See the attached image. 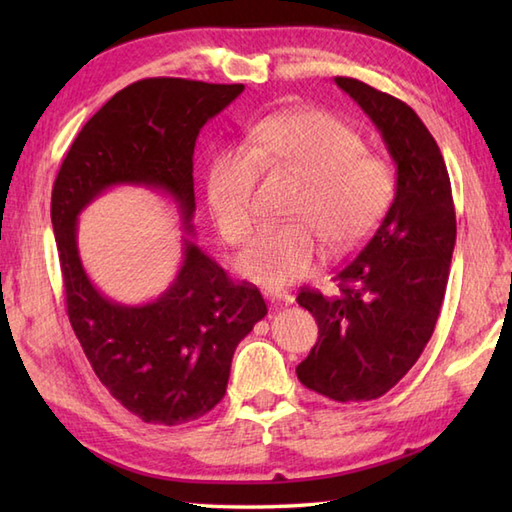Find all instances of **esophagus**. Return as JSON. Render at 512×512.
<instances>
[{
  "label": "esophagus",
  "instance_id": "1",
  "mask_svg": "<svg viewBox=\"0 0 512 512\" xmlns=\"http://www.w3.org/2000/svg\"><path fill=\"white\" fill-rule=\"evenodd\" d=\"M264 297L266 299H270V301H273V303H292V301H295V297H292L290 295V292H286V290H264Z\"/></svg>",
  "mask_w": 512,
  "mask_h": 512
}]
</instances>
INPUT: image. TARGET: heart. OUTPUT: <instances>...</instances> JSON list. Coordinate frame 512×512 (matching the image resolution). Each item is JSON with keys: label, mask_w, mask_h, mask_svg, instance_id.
Returning a JSON list of instances; mask_svg holds the SVG:
<instances>
[{"label": "heart", "mask_w": 512, "mask_h": 512, "mask_svg": "<svg viewBox=\"0 0 512 512\" xmlns=\"http://www.w3.org/2000/svg\"><path fill=\"white\" fill-rule=\"evenodd\" d=\"M262 160L308 178L295 209L297 224L259 231L237 257V273L264 288H284L323 262V236L336 250L354 248L383 220L394 198V173L365 151V140L321 110L279 112L253 132V147L237 145L211 162L206 195L220 233L242 244L259 220L257 180Z\"/></svg>", "instance_id": "heart-1"}]
</instances>
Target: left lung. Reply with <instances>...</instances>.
Segmentation results:
<instances>
[{
    "label": "left lung",
    "mask_w": 512,
    "mask_h": 512,
    "mask_svg": "<svg viewBox=\"0 0 512 512\" xmlns=\"http://www.w3.org/2000/svg\"><path fill=\"white\" fill-rule=\"evenodd\" d=\"M334 83L383 136L396 193L374 235L336 273L341 295L299 292L319 339L297 376L330 400L363 402L387 394L431 339L449 281L455 206L440 147L418 114L363 81L336 76Z\"/></svg>",
    "instance_id": "8db88e82"
}]
</instances>
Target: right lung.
<instances>
[{
	"instance_id": "right-lung-1",
	"label": "right lung",
	"mask_w": 512,
	"mask_h": 512,
	"mask_svg": "<svg viewBox=\"0 0 512 512\" xmlns=\"http://www.w3.org/2000/svg\"><path fill=\"white\" fill-rule=\"evenodd\" d=\"M242 92V83L165 76L127 85L83 125L54 180L50 217L72 330L101 383L145 422L173 427L211 411L226 394L237 343L268 312L255 286L235 284L193 242L195 140ZM118 183L171 194L188 233L177 279L140 307L107 300L75 246L80 211Z\"/></svg>"
}]
</instances>
